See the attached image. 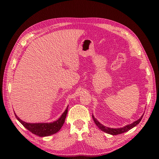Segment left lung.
Segmentation results:
<instances>
[{
  "mask_svg": "<svg viewBox=\"0 0 159 159\" xmlns=\"http://www.w3.org/2000/svg\"><path fill=\"white\" fill-rule=\"evenodd\" d=\"M143 115H142V116L140 118H139L138 120H137L136 121H134L131 124L127 125L124 126L123 127H121V128H114V129L113 128H110V127H106V126H104L103 125H102V123H100L98 121L97 119H95L93 115H92V117H93V121H94L96 125L98 127V128L99 129L102 130V131L106 133H108V134H112V135H116V134H121V133H123L125 132H127V131H129V130L131 129L134 127H135L136 125H137L139 123H140V121H141Z\"/></svg>",
  "mask_w": 159,
  "mask_h": 159,
  "instance_id": "obj_1",
  "label": "left lung"
}]
</instances>
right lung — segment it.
<instances>
[{
	"mask_svg": "<svg viewBox=\"0 0 159 159\" xmlns=\"http://www.w3.org/2000/svg\"><path fill=\"white\" fill-rule=\"evenodd\" d=\"M68 106L66 107L65 111L62 113L58 119L51 123H26L19 118L15 113H14V115H15V117L18 119V121L28 131L39 137H47L55 134L60 131L65 122L66 115L68 113Z\"/></svg>",
	"mask_w": 159,
	"mask_h": 159,
	"instance_id": "add662e5",
	"label": "right lung"
}]
</instances>
